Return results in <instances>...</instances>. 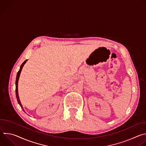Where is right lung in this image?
<instances>
[{
    "label": "right lung",
    "mask_w": 146,
    "mask_h": 146,
    "mask_svg": "<svg viewBox=\"0 0 146 146\" xmlns=\"http://www.w3.org/2000/svg\"><path fill=\"white\" fill-rule=\"evenodd\" d=\"M27 60H25V61L23 62V63L22 64V65H21L20 69H19V71H18V73H17V77H16V80H15V94H16V96H17V101H18V103H19V105H20L21 108L23 109L24 111H25V110H24V108H23V107L22 104H21V102H20L19 98V95H18V80H19V76H20L21 72V70H22V69H23V68L24 65L25 64V63H26Z\"/></svg>",
    "instance_id": "1"
}]
</instances>
